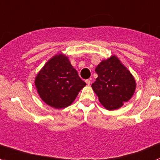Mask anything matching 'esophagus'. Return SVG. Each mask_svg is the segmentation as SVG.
<instances>
[{"label": "esophagus", "mask_w": 160, "mask_h": 160, "mask_svg": "<svg viewBox=\"0 0 160 160\" xmlns=\"http://www.w3.org/2000/svg\"><path fill=\"white\" fill-rule=\"evenodd\" d=\"M85 82H86L87 85H90V84H91V80H90V79H88V80L85 81Z\"/></svg>", "instance_id": "34e87169"}]
</instances>
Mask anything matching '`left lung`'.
<instances>
[{
  "label": "left lung",
  "mask_w": 160,
  "mask_h": 160,
  "mask_svg": "<svg viewBox=\"0 0 160 160\" xmlns=\"http://www.w3.org/2000/svg\"><path fill=\"white\" fill-rule=\"evenodd\" d=\"M95 72L98 78L92 88L107 110L121 108L134 95L136 80L116 55L102 61L95 68Z\"/></svg>",
  "instance_id": "8db88e82"
}]
</instances>
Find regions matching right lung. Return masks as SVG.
<instances>
[{
  "mask_svg": "<svg viewBox=\"0 0 160 160\" xmlns=\"http://www.w3.org/2000/svg\"><path fill=\"white\" fill-rule=\"evenodd\" d=\"M34 85L44 102L60 109L72 104L86 83L78 76L68 56L61 52L44 64L36 75Z\"/></svg>",
  "mask_w": 160,
  "mask_h": 160,
  "instance_id": "1",
  "label": "right lung"
}]
</instances>
